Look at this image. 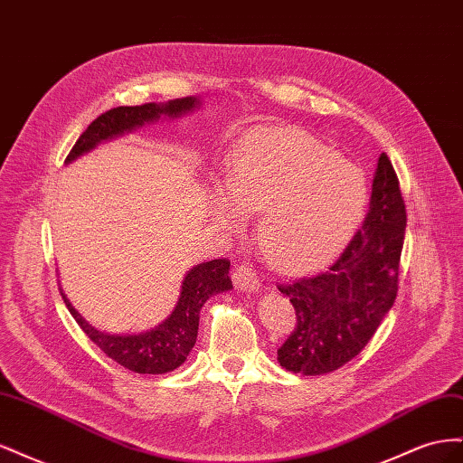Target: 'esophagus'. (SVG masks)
Returning a JSON list of instances; mask_svg holds the SVG:
<instances>
[{
    "label": "esophagus",
    "instance_id": "34e87169",
    "mask_svg": "<svg viewBox=\"0 0 463 463\" xmlns=\"http://www.w3.org/2000/svg\"><path fill=\"white\" fill-rule=\"evenodd\" d=\"M233 284L240 291H257L260 288V279L257 276V270L250 269L249 264H241L233 272Z\"/></svg>",
    "mask_w": 463,
    "mask_h": 463
}]
</instances>
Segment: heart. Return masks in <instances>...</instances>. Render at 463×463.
Here are the masks:
<instances>
[{"label": "heart", "instance_id": "heart-1", "mask_svg": "<svg viewBox=\"0 0 463 463\" xmlns=\"http://www.w3.org/2000/svg\"><path fill=\"white\" fill-rule=\"evenodd\" d=\"M213 216L237 228L259 213V243L276 269L298 272L338 255L369 201L367 175L354 162L296 129H259L233 148Z\"/></svg>", "mask_w": 463, "mask_h": 463}]
</instances>
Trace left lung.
I'll list each match as a JSON object with an SVG mask.
<instances>
[{"label":"left lung","instance_id":"1","mask_svg":"<svg viewBox=\"0 0 463 463\" xmlns=\"http://www.w3.org/2000/svg\"><path fill=\"white\" fill-rule=\"evenodd\" d=\"M398 175L383 152L365 222L326 270L278 289L296 309V328L278 349L286 371L307 376L344 367L369 344L398 296L405 235Z\"/></svg>","mask_w":463,"mask_h":463}]
</instances>
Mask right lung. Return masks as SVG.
I'll return each mask as SVG.
<instances>
[{"mask_svg":"<svg viewBox=\"0 0 463 463\" xmlns=\"http://www.w3.org/2000/svg\"><path fill=\"white\" fill-rule=\"evenodd\" d=\"M199 106V98H175L170 102H150L143 106H119L108 109L106 114L98 116L87 131L79 137V141L67 154L65 162H73L80 154L92 150L98 143L108 141L118 135L129 133L135 128H141L146 121H156L158 118H177L185 111ZM230 260L214 259L203 264L193 266L187 272L181 296L174 313L167 317L162 325L141 334H108L96 330L82 318L75 307L69 303L65 293L61 298L67 305L69 313L73 315L77 325L82 328L89 338L102 349V352L119 363L121 367L141 374H164L184 365L189 352L197 342L199 334V315L203 305L214 293L232 289Z\"/></svg>","mask_w":463,"mask_h":463,"instance_id":"1","label":"right lung"}]
</instances>
